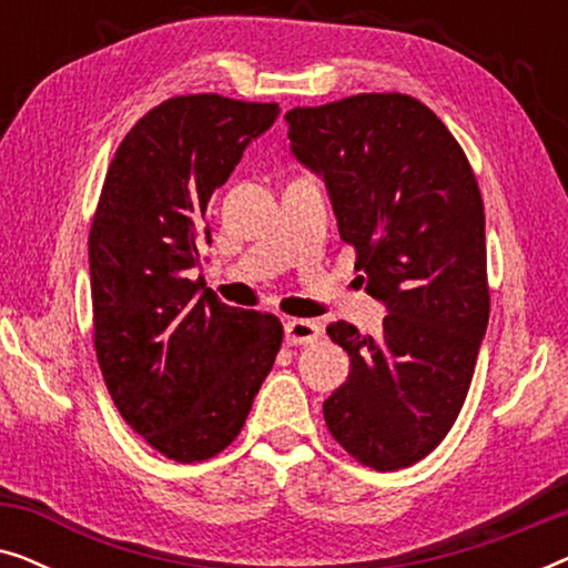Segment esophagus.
<instances>
[{"label":"esophagus","mask_w":568,"mask_h":568,"mask_svg":"<svg viewBox=\"0 0 568 568\" xmlns=\"http://www.w3.org/2000/svg\"><path fill=\"white\" fill-rule=\"evenodd\" d=\"M321 325L315 321H286L284 323V338L290 346H302V344H313L321 336Z\"/></svg>","instance_id":"esophagus-1"}]
</instances>
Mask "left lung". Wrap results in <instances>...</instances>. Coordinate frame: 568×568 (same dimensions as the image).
<instances>
[{
	"label": "left lung",
	"instance_id": "8db88e82",
	"mask_svg": "<svg viewBox=\"0 0 568 568\" xmlns=\"http://www.w3.org/2000/svg\"><path fill=\"white\" fill-rule=\"evenodd\" d=\"M284 119L292 154L325 181L364 290L387 307L377 338L328 325L352 372L323 403L325 424L369 468H408L453 429L486 336L476 175L445 123L400 92H362Z\"/></svg>",
	"mask_w": 568,
	"mask_h": 568
}]
</instances>
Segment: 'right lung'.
<instances>
[{"mask_svg":"<svg viewBox=\"0 0 568 568\" xmlns=\"http://www.w3.org/2000/svg\"><path fill=\"white\" fill-rule=\"evenodd\" d=\"M276 103L178 95L123 136L90 227L92 331L131 429L175 463L222 453L274 367L278 317L237 310L189 278L206 206Z\"/></svg>","mask_w":568,"mask_h":568,"instance_id":"obj_1","label":"right lung"}]
</instances>
